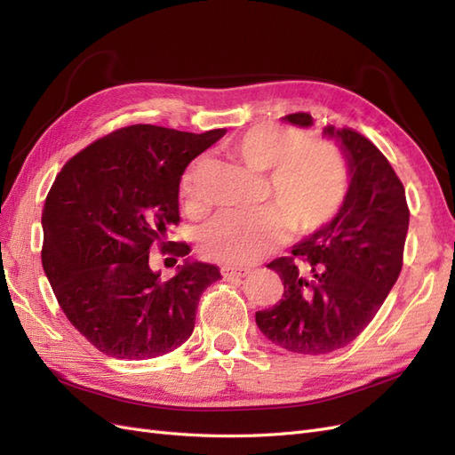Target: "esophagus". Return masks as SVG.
<instances>
[{"instance_id": "34e87169", "label": "esophagus", "mask_w": 455, "mask_h": 455, "mask_svg": "<svg viewBox=\"0 0 455 455\" xmlns=\"http://www.w3.org/2000/svg\"><path fill=\"white\" fill-rule=\"evenodd\" d=\"M222 275H224V279H243V277H246V275H251V269L226 266V267H222Z\"/></svg>"}]
</instances>
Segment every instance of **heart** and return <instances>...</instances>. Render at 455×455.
<instances>
[{
	"mask_svg": "<svg viewBox=\"0 0 455 455\" xmlns=\"http://www.w3.org/2000/svg\"><path fill=\"white\" fill-rule=\"evenodd\" d=\"M304 132L281 125H258L228 142L233 157L256 172H267L273 206L218 212L201 235L204 256L231 266L252 264L284 241L286 224L298 235L321 229L347 197L349 171L339 148L330 140L304 142ZM199 163L182 178L180 196L188 209H197L196 176Z\"/></svg>",
	"mask_w": 455,
	"mask_h": 455,
	"instance_id": "heart-1",
	"label": "heart"
}]
</instances>
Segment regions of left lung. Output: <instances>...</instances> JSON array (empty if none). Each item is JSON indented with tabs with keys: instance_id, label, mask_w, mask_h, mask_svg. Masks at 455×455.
<instances>
[{
	"instance_id": "obj_1",
	"label": "left lung",
	"mask_w": 455,
	"mask_h": 455,
	"mask_svg": "<svg viewBox=\"0 0 455 455\" xmlns=\"http://www.w3.org/2000/svg\"><path fill=\"white\" fill-rule=\"evenodd\" d=\"M283 119L313 125L304 112ZM324 134L347 157V197L332 222L267 266L279 273L284 294L256 313L261 334L301 355L346 347L374 319L401 275L410 222L404 186L387 157L349 127L328 125Z\"/></svg>"
}]
</instances>
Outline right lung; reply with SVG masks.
<instances>
[{
  "instance_id": "right-lung-1",
  "label": "right lung",
  "mask_w": 455,
  "mask_h": 455,
  "mask_svg": "<svg viewBox=\"0 0 455 455\" xmlns=\"http://www.w3.org/2000/svg\"><path fill=\"white\" fill-rule=\"evenodd\" d=\"M224 134L123 127L59 172L41 216V264L68 321L99 351L156 359L194 332L199 298L220 269L186 259L164 279L149 252L159 249L172 266L189 254L186 243L167 241L180 222V178Z\"/></svg>"
}]
</instances>
